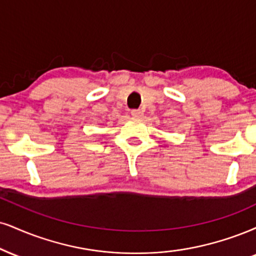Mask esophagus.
Instances as JSON below:
<instances>
[{"instance_id": "1", "label": "esophagus", "mask_w": 256, "mask_h": 256, "mask_svg": "<svg viewBox=\"0 0 256 256\" xmlns=\"http://www.w3.org/2000/svg\"><path fill=\"white\" fill-rule=\"evenodd\" d=\"M131 116H134V118H140V116H143V110H131Z\"/></svg>"}]
</instances>
